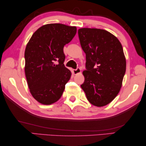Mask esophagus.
I'll return each instance as SVG.
<instances>
[{
    "instance_id": "1",
    "label": "esophagus",
    "mask_w": 146,
    "mask_h": 146,
    "mask_svg": "<svg viewBox=\"0 0 146 146\" xmlns=\"http://www.w3.org/2000/svg\"><path fill=\"white\" fill-rule=\"evenodd\" d=\"M81 72V69L80 68H77L76 69H74V70H73V74H78L80 73Z\"/></svg>"
}]
</instances>
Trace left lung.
Wrapping results in <instances>:
<instances>
[{"label":"left lung","instance_id":"left-lung-1","mask_svg":"<svg viewBox=\"0 0 146 146\" xmlns=\"http://www.w3.org/2000/svg\"><path fill=\"white\" fill-rule=\"evenodd\" d=\"M86 54L85 82L81 85L90 104L107 106L115 98L122 85L126 60L120 42L107 31L83 28L78 30Z\"/></svg>","mask_w":146,"mask_h":146}]
</instances>
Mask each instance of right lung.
<instances>
[{
  "instance_id": "obj_1",
  "label": "right lung",
  "mask_w": 146,
  "mask_h": 146,
  "mask_svg": "<svg viewBox=\"0 0 146 146\" xmlns=\"http://www.w3.org/2000/svg\"><path fill=\"white\" fill-rule=\"evenodd\" d=\"M76 32V26L48 24L35 31L27 43L25 75L31 94L40 104H52L63 94L72 75L64 65L63 47Z\"/></svg>"
}]
</instances>
